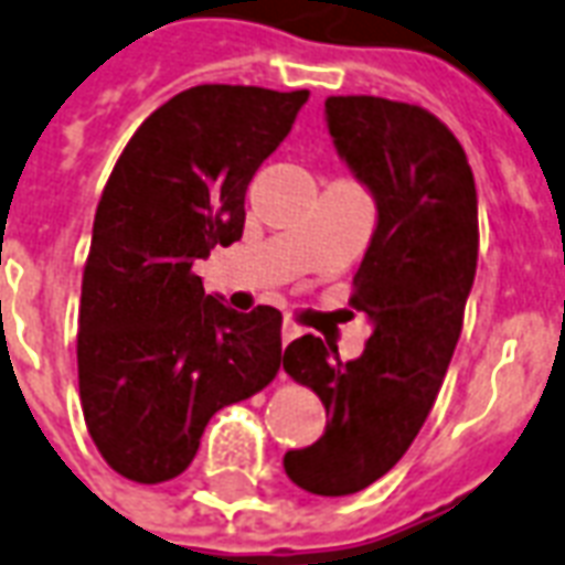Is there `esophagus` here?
I'll list each match as a JSON object with an SVG mask.
<instances>
[{
  "mask_svg": "<svg viewBox=\"0 0 565 565\" xmlns=\"http://www.w3.org/2000/svg\"><path fill=\"white\" fill-rule=\"evenodd\" d=\"M301 334H305V329H301L299 322L287 320V322H284V326H281V340H284V343H290V340L301 338Z\"/></svg>",
  "mask_w": 565,
  "mask_h": 565,
  "instance_id": "1",
  "label": "esophagus"
}]
</instances>
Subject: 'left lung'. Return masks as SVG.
Returning <instances> with one entry per match:
<instances>
[{
    "instance_id": "1",
    "label": "left lung",
    "mask_w": 565,
    "mask_h": 565,
    "mask_svg": "<svg viewBox=\"0 0 565 565\" xmlns=\"http://www.w3.org/2000/svg\"><path fill=\"white\" fill-rule=\"evenodd\" d=\"M326 120L376 198V231L350 296L373 334L347 364L313 334L284 350V370L329 415L320 441L287 450L284 471L305 492L340 498L385 477L436 403L462 334L480 227L468 157L433 111L350 94L326 100Z\"/></svg>"
}]
</instances>
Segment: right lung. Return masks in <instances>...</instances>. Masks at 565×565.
Returning a JSON list of instances; mask_svg holds the SVG:
<instances>
[{"mask_svg": "<svg viewBox=\"0 0 565 565\" xmlns=\"http://www.w3.org/2000/svg\"><path fill=\"white\" fill-rule=\"evenodd\" d=\"M305 100L308 92L195 85L145 118L106 180L76 364L88 436L132 483L186 471L210 417L281 367V311H231L192 266L243 236L245 189Z\"/></svg>", "mask_w": 565, "mask_h": 565, "instance_id": "add662e5", "label": "right lung"}]
</instances>
